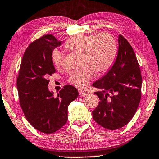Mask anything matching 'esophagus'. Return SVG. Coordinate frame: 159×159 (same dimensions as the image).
Segmentation results:
<instances>
[{
  "mask_svg": "<svg viewBox=\"0 0 159 159\" xmlns=\"http://www.w3.org/2000/svg\"><path fill=\"white\" fill-rule=\"evenodd\" d=\"M79 95H80V96H85V95H88V93H87V92L82 91V90H79Z\"/></svg>",
  "mask_w": 159,
  "mask_h": 159,
  "instance_id": "obj_1",
  "label": "esophagus"
}]
</instances>
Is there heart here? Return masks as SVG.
Wrapping results in <instances>:
<instances>
[{
  "label": "heart",
  "mask_w": 159,
  "mask_h": 159,
  "mask_svg": "<svg viewBox=\"0 0 159 159\" xmlns=\"http://www.w3.org/2000/svg\"><path fill=\"white\" fill-rule=\"evenodd\" d=\"M66 49L75 53H82L84 65L81 69L70 74L69 81L79 89H84L94 76L103 74L110 69L117 55L115 39L109 33L79 34L72 37L65 43ZM52 59L57 66H61L63 55L58 49L52 53Z\"/></svg>",
  "instance_id": "1"
}]
</instances>
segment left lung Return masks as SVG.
<instances>
[{
  "label": "left lung",
  "mask_w": 159,
  "mask_h": 159,
  "mask_svg": "<svg viewBox=\"0 0 159 159\" xmlns=\"http://www.w3.org/2000/svg\"><path fill=\"white\" fill-rule=\"evenodd\" d=\"M116 60L101 79L93 84L100 101L92 112L93 120L101 127L115 130L132 119L142 96V79L132 46L122 35L118 37Z\"/></svg>",
  "instance_id": "obj_1"
}]
</instances>
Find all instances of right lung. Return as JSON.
Here are the masks:
<instances>
[{"label": "right lung", "mask_w": 159, "mask_h": 159, "mask_svg": "<svg viewBox=\"0 0 159 159\" xmlns=\"http://www.w3.org/2000/svg\"><path fill=\"white\" fill-rule=\"evenodd\" d=\"M61 44L52 34L32 42L24 53L17 79L20 105L34 129L46 134L59 130L68 120V106L79 96L70 85H64L54 96L48 89L49 75L54 74L52 53Z\"/></svg>", "instance_id": "right-lung-1"}]
</instances>
